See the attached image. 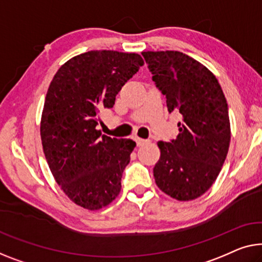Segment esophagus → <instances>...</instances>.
<instances>
[{
  "label": "esophagus",
  "mask_w": 262,
  "mask_h": 262,
  "mask_svg": "<svg viewBox=\"0 0 262 262\" xmlns=\"http://www.w3.org/2000/svg\"><path fill=\"white\" fill-rule=\"evenodd\" d=\"M150 140L149 139H140V138H135V142L138 146H144L146 143H149Z\"/></svg>",
  "instance_id": "esophagus-1"
}]
</instances>
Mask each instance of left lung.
Returning a JSON list of instances; mask_svg holds the SVG:
<instances>
[{
  "mask_svg": "<svg viewBox=\"0 0 262 262\" xmlns=\"http://www.w3.org/2000/svg\"><path fill=\"white\" fill-rule=\"evenodd\" d=\"M156 88L168 112L182 115L179 135L158 142L156 185L180 201L194 200L216 180L231 141L228 104L216 77L204 64L180 52H143Z\"/></svg>",
  "mask_w": 262,
  "mask_h": 262,
  "instance_id": "left-lung-1",
  "label": "left lung"
}]
</instances>
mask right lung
<instances>
[{
  "label": "right lung",
  "mask_w": 262,
  "mask_h": 262,
  "mask_svg": "<svg viewBox=\"0 0 262 262\" xmlns=\"http://www.w3.org/2000/svg\"><path fill=\"white\" fill-rule=\"evenodd\" d=\"M141 66L139 54L92 50L70 58L50 82L41 119L43 151L58 186L85 209L106 207L121 190L135 142L101 135L96 127Z\"/></svg>",
  "instance_id": "add662e5"
}]
</instances>
